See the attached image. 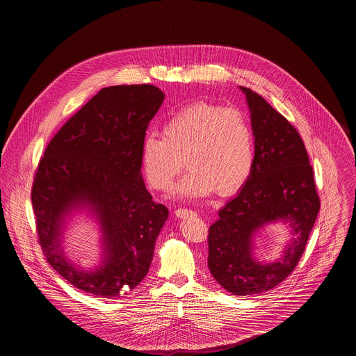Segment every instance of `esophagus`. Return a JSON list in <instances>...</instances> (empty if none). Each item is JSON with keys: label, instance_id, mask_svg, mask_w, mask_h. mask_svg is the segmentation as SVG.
I'll return each instance as SVG.
<instances>
[{"label": "esophagus", "instance_id": "esophagus-1", "mask_svg": "<svg viewBox=\"0 0 356 356\" xmlns=\"http://www.w3.org/2000/svg\"><path fill=\"white\" fill-rule=\"evenodd\" d=\"M191 213H193V211L186 209V208H177V209L175 211V215H176L177 218H184V216H188V215H191Z\"/></svg>", "mask_w": 356, "mask_h": 356}]
</instances>
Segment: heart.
Returning a JSON list of instances; mask_svg holds the SVG:
<instances>
[{
    "mask_svg": "<svg viewBox=\"0 0 356 356\" xmlns=\"http://www.w3.org/2000/svg\"><path fill=\"white\" fill-rule=\"evenodd\" d=\"M143 167L156 191H168L186 165L177 188L180 197L227 196L248 180L254 163V135L247 115L237 108L196 102L173 113L161 136L148 134L141 148Z\"/></svg>",
    "mask_w": 356,
    "mask_h": 356,
    "instance_id": "heart-1",
    "label": "heart"
}]
</instances>
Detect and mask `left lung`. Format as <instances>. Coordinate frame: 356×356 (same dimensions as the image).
Masks as SVG:
<instances>
[{
	"instance_id": "obj_1",
	"label": "left lung",
	"mask_w": 356,
	"mask_h": 356,
	"mask_svg": "<svg viewBox=\"0 0 356 356\" xmlns=\"http://www.w3.org/2000/svg\"><path fill=\"white\" fill-rule=\"evenodd\" d=\"M247 97L254 135V168L241 191L209 227L208 268L234 295L247 296L280 284L298 266L321 209L314 170L299 132L260 95ZM287 220L294 238L282 259L263 265L252 257L253 236L264 225Z\"/></svg>"
}]
</instances>
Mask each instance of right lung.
Segmentation results:
<instances>
[{"mask_svg": "<svg viewBox=\"0 0 356 356\" xmlns=\"http://www.w3.org/2000/svg\"><path fill=\"white\" fill-rule=\"evenodd\" d=\"M163 102L151 84L102 88L61 127L38 163L32 186L38 241L51 267L88 293L119 298L149 270L168 209L145 188L141 148ZM84 206L102 225L104 260L93 272L79 270L60 248L66 216Z\"/></svg>", "mask_w": 356, "mask_h": 356, "instance_id": "right-lung-1", "label": "right lung"}]
</instances>
